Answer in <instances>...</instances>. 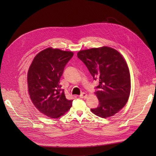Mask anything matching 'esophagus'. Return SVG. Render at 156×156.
Listing matches in <instances>:
<instances>
[{"mask_svg":"<svg viewBox=\"0 0 156 156\" xmlns=\"http://www.w3.org/2000/svg\"><path fill=\"white\" fill-rule=\"evenodd\" d=\"M87 94H86L85 93H82L80 95V97L81 98H82V99H86V98H87Z\"/></svg>","mask_w":156,"mask_h":156,"instance_id":"34e87169","label":"esophagus"}]
</instances>
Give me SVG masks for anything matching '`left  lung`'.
<instances>
[{
  "label": "left lung",
  "mask_w": 156,
  "mask_h": 156,
  "mask_svg": "<svg viewBox=\"0 0 156 156\" xmlns=\"http://www.w3.org/2000/svg\"><path fill=\"white\" fill-rule=\"evenodd\" d=\"M77 56L93 79L99 81L95 87L99 105L91 110L102 118L115 115L126 104L131 90L130 75L122 55L112 48L102 47L80 51Z\"/></svg>",
  "instance_id": "8db88e82"
}]
</instances>
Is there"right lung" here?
Returning <instances> with one entry per match:
<instances>
[{"label": "right lung", "instance_id": "1", "mask_svg": "<svg viewBox=\"0 0 156 156\" xmlns=\"http://www.w3.org/2000/svg\"><path fill=\"white\" fill-rule=\"evenodd\" d=\"M73 53L48 48L34 57L28 73L30 99L42 114L58 118L70 108L73 100L65 98L60 79Z\"/></svg>", "mask_w": 156, "mask_h": 156}]
</instances>
